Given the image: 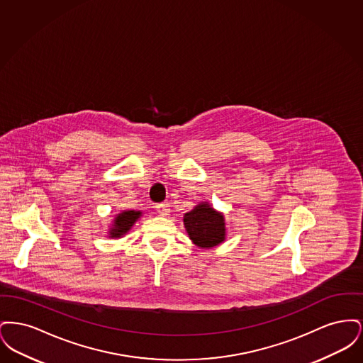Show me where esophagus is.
<instances>
[{"label":"esophagus","mask_w":363,"mask_h":363,"mask_svg":"<svg viewBox=\"0 0 363 363\" xmlns=\"http://www.w3.org/2000/svg\"><path fill=\"white\" fill-rule=\"evenodd\" d=\"M156 211L160 216H167L170 213V206L166 204V203H162V204H157L156 206Z\"/></svg>","instance_id":"1"}]
</instances>
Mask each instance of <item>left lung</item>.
I'll list each match as a JSON object with an SVG mask.
<instances>
[{
	"instance_id": "obj_1",
	"label": "left lung",
	"mask_w": 363,
	"mask_h": 363,
	"mask_svg": "<svg viewBox=\"0 0 363 363\" xmlns=\"http://www.w3.org/2000/svg\"><path fill=\"white\" fill-rule=\"evenodd\" d=\"M184 225L190 241L201 249H212L225 242V215L208 201H201L184 215Z\"/></svg>"
}]
</instances>
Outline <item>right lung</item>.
Returning <instances> with one entry per match:
<instances>
[{"label": "right lung", "mask_w": 363, "mask_h": 363, "mask_svg": "<svg viewBox=\"0 0 363 363\" xmlns=\"http://www.w3.org/2000/svg\"><path fill=\"white\" fill-rule=\"evenodd\" d=\"M141 218V211H121L113 219L107 231L108 238H122Z\"/></svg>", "instance_id": "obj_1"}]
</instances>
